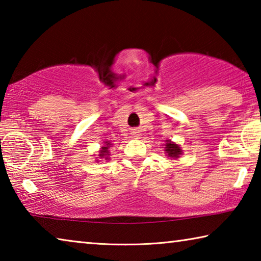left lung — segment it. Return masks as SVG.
Returning a JSON list of instances; mask_svg holds the SVG:
<instances>
[{
	"mask_svg": "<svg viewBox=\"0 0 261 261\" xmlns=\"http://www.w3.org/2000/svg\"><path fill=\"white\" fill-rule=\"evenodd\" d=\"M165 153L168 158H170L171 160H175V159H178L180 155L183 154V149L180 148V146L178 144L174 143L170 139L166 140L165 144Z\"/></svg>",
	"mask_w": 261,
	"mask_h": 261,
	"instance_id": "left-lung-1",
	"label": "left lung"
}]
</instances>
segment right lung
<instances>
[{"mask_svg":"<svg viewBox=\"0 0 261 261\" xmlns=\"http://www.w3.org/2000/svg\"><path fill=\"white\" fill-rule=\"evenodd\" d=\"M112 141H108V140H106V141H103V146L102 147H100V149H99V154H98V158H95V161L96 162H99L100 161V159H105V160H109L110 159V147H112Z\"/></svg>","mask_w":261,"mask_h":261,"instance_id":"add662e5","label":"right lung"}]
</instances>
